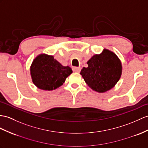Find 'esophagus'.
<instances>
[{"mask_svg":"<svg viewBox=\"0 0 148 148\" xmlns=\"http://www.w3.org/2000/svg\"><path fill=\"white\" fill-rule=\"evenodd\" d=\"M81 70V68H79V67H73V71L74 72H77V73H79V72Z\"/></svg>","mask_w":148,"mask_h":148,"instance_id":"34e87169","label":"esophagus"}]
</instances>
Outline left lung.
Returning a JSON list of instances; mask_svg holds the SVG:
<instances>
[{"instance_id":"left-lung-1","label":"left lung","mask_w":148,"mask_h":148,"mask_svg":"<svg viewBox=\"0 0 148 148\" xmlns=\"http://www.w3.org/2000/svg\"><path fill=\"white\" fill-rule=\"evenodd\" d=\"M86 63L88 67L83 68L80 75L89 87L97 92L110 90L121 77V61L116 53L107 49L92 56Z\"/></svg>"}]
</instances>
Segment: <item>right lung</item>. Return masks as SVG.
<instances>
[{"label": "right lung", "mask_w": 148, "mask_h": 148, "mask_svg": "<svg viewBox=\"0 0 148 148\" xmlns=\"http://www.w3.org/2000/svg\"><path fill=\"white\" fill-rule=\"evenodd\" d=\"M72 72L69 66H63L53 56L45 53L36 57L30 66L32 83L43 90L50 91L59 88Z\"/></svg>", "instance_id": "right-lung-1"}]
</instances>
